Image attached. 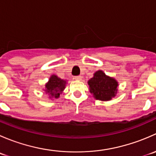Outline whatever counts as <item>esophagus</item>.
Masks as SVG:
<instances>
[{
    "label": "esophagus",
    "mask_w": 156,
    "mask_h": 156,
    "mask_svg": "<svg viewBox=\"0 0 156 156\" xmlns=\"http://www.w3.org/2000/svg\"><path fill=\"white\" fill-rule=\"evenodd\" d=\"M81 78H82V77H81V75H77V76H75V80H78V81L81 80Z\"/></svg>",
    "instance_id": "esophagus-1"
}]
</instances>
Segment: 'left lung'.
Returning <instances> with one entry per match:
<instances>
[{
  "label": "left lung",
  "instance_id": "1",
  "mask_svg": "<svg viewBox=\"0 0 156 156\" xmlns=\"http://www.w3.org/2000/svg\"><path fill=\"white\" fill-rule=\"evenodd\" d=\"M90 92L97 100H110L117 93L118 82L112 78L106 76L103 71H97L88 81Z\"/></svg>",
  "mask_w": 156,
  "mask_h": 156
}]
</instances>
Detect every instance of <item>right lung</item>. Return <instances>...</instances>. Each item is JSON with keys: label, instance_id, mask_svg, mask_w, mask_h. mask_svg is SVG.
<instances>
[{"label": "right lung", "instance_id": "right-lung-1", "mask_svg": "<svg viewBox=\"0 0 156 156\" xmlns=\"http://www.w3.org/2000/svg\"><path fill=\"white\" fill-rule=\"evenodd\" d=\"M66 81L61 78H58L56 75H52L49 80L48 83L46 84V91L47 94H48L52 98H58L62 90L65 89Z\"/></svg>", "mask_w": 156, "mask_h": 156}]
</instances>
